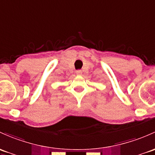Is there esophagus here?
<instances>
[{"label":"esophagus","instance_id":"1","mask_svg":"<svg viewBox=\"0 0 155 155\" xmlns=\"http://www.w3.org/2000/svg\"><path fill=\"white\" fill-rule=\"evenodd\" d=\"M76 73L77 76H81V75L82 74V71H76Z\"/></svg>","mask_w":155,"mask_h":155}]
</instances>
